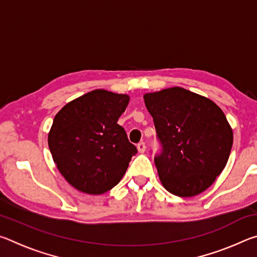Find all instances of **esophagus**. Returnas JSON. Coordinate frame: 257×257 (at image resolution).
I'll use <instances>...</instances> for the list:
<instances>
[{
  "label": "esophagus",
  "mask_w": 257,
  "mask_h": 257,
  "mask_svg": "<svg viewBox=\"0 0 257 257\" xmlns=\"http://www.w3.org/2000/svg\"><path fill=\"white\" fill-rule=\"evenodd\" d=\"M137 150H138L139 153H144L145 150H146V145H145V143H144V142L139 143V144L137 145Z\"/></svg>",
  "instance_id": "34e87169"
}]
</instances>
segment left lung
<instances>
[{
    "label": "left lung",
    "mask_w": 257,
    "mask_h": 257,
    "mask_svg": "<svg viewBox=\"0 0 257 257\" xmlns=\"http://www.w3.org/2000/svg\"><path fill=\"white\" fill-rule=\"evenodd\" d=\"M162 146L154 162L162 185L179 197L206 190L228 162L233 134L223 111L181 87L144 95Z\"/></svg>",
    "instance_id": "obj_1"
}]
</instances>
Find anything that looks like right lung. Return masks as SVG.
<instances>
[{
    "label": "right lung",
    "instance_id": "right-lung-1",
    "mask_svg": "<svg viewBox=\"0 0 257 257\" xmlns=\"http://www.w3.org/2000/svg\"><path fill=\"white\" fill-rule=\"evenodd\" d=\"M128 103V95L95 89L56 113L49 147L58 170L77 190L101 195L123 177L137 153L118 124Z\"/></svg>",
    "mask_w": 257,
    "mask_h": 257
}]
</instances>
